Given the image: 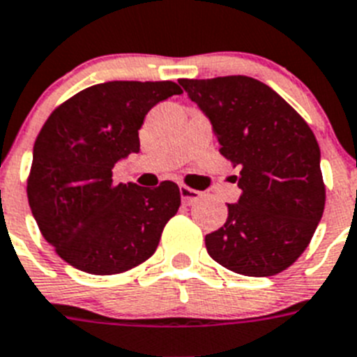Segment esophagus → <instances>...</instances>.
Wrapping results in <instances>:
<instances>
[{
  "label": "esophagus",
  "mask_w": 357,
  "mask_h": 357,
  "mask_svg": "<svg viewBox=\"0 0 357 357\" xmlns=\"http://www.w3.org/2000/svg\"><path fill=\"white\" fill-rule=\"evenodd\" d=\"M179 194H181V199H183L185 205H192L194 202H197L202 197V192H197V190L187 187V185H179Z\"/></svg>",
  "instance_id": "34e87169"
}]
</instances>
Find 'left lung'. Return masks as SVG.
I'll return each mask as SVG.
<instances>
[{
	"mask_svg": "<svg viewBox=\"0 0 357 357\" xmlns=\"http://www.w3.org/2000/svg\"><path fill=\"white\" fill-rule=\"evenodd\" d=\"M211 119L221 155L241 188L206 252L236 274L265 278L305 252L325 208L319 145L301 116L271 86L248 76L179 79Z\"/></svg>",
	"mask_w": 357,
	"mask_h": 357,
	"instance_id": "left-lung-1",
	"label": "left lung"
}]
</instances>
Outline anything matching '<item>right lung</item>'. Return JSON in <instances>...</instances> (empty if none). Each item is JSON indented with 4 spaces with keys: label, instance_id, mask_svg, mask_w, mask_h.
<instances>
[{
    "label": "right lung",
    "instance_id": "obj_1",
    "mask_svg": "<svg viewBox=\"0 0 357 357\" xmlns=\"http://www.w3.org/2000/svg\"><path fill=\"white\" fill-rule=\"evenodd\" d=\"M174 82H107L54 109L36 137L26 196L43 238L77 271L112 275L155 252L181 205L179 187L112 181L119 160L139 152L146 112L174 94Z\"/></svg>",
    "mask_w": 357,
    "mask_h": 357
}]
</instances>
